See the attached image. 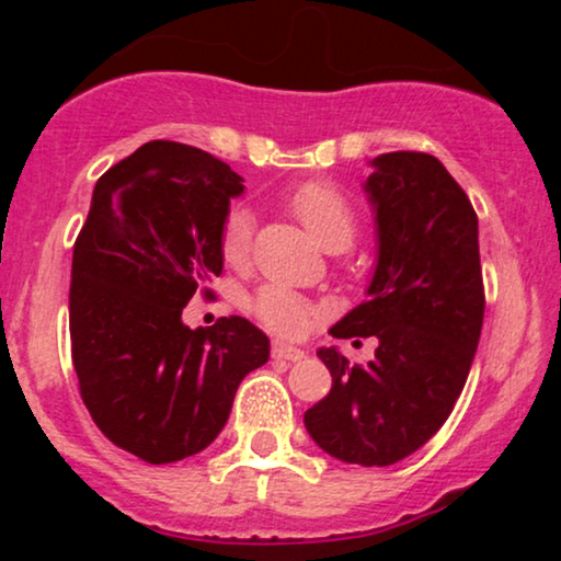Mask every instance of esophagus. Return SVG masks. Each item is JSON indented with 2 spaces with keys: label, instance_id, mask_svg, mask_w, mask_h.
I'll return each mask as SVG.
<instances>
[{
  "label": "esophagus",
  "instance_id": "1",
  "mask_svg": "<svg viewBox=\"0 0 561 561\" xmlns=\"http://www.w3.org/2000/svg\"><path fill=\"white\" fill-rule=\"evenodd\" d=\"M273 357L275 359H288V363H301V359L306 357L304 350L294 347V344H286V342H273Z\"/></svg>",
  "mask_w": 561,
  "mask_h": 561
}]
</instances>
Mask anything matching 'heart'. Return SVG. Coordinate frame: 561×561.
Segmentation results:
<instances>
[{"instance_id": "b5f03b06", "label": "heart", "mask_w": 561, "mask_h": 561, "mask_svg": "<svg viewBox=\"0 0 561 561\" xmlns=\"http://www.w3.org/2000/svg\"><path fill=\"white\" fill-rule=\"evenodd\" d=\"M288 209L321 248L340 252L350 248L355 237L357 219L352 204L340 188L327 181H306L288 194ZM252 244V219L242 206L227 211L219 227V255L227 265L240 267L248 263ZM250 309L265 327L283 334H298L309 327L313 319V306L286 286L265 283L250 298Z\"/></svg>"}]
</instances>
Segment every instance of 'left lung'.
<instances>
[{
  "label": "left lung",
  "instance_id": "obj_1",
  "mask_svg": "<svg viewBox=\"0 0 561 561\" xmlns=\"http://www.w3.org/2000/svg\"><path fill=\"white\" fill-rule=\"evenodd\" d=\"M365 181L378 225L367 298L329 329L336 340L375 336L367 365L334 347L317 355L332 390L304 413L327 455L363 467L401 462L439 432L462 393L480 342L478 214L434 156L413 150L370 160Z\"/></svg>",
  "mask_w": 561,
  "mask_h": 561
}]
</instances>
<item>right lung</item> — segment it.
<instances>
[{"mask_svg": "<svg viewBox=\"0 0 561 561\" xmlns=\"http://www.w3.org/2000/svg\"><path fill=\"white\" fill-rule=\"evenodd\" d=\"M242 191L219 158L152 140L96 181L76 237L68 313L81 398L106 439L150 465L209 447L244 375L271 357L248 319L181 321L221 273L219 227Z\"/></svg>", "mask_w": 561, "mask_h": 561, "instance_id": "right-lung-1", "label": "right lung"}]
</instances>
